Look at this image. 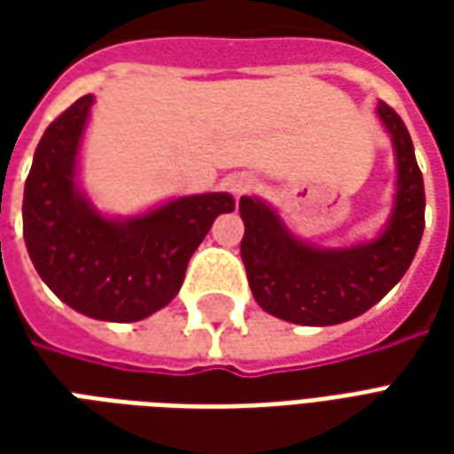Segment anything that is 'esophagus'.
<instances>
[{"instance_id": "esophagus-1", "label": "esophagus", "mask_w": 454, "mask_h": 454, "mask_svg": "<svg viewBox=\"0 0 454 454\" xmlns=\"http://www.w3.org/2000/svg\"><path fill=\"white\" fill-rule=\"evenodd\" d=\"M226 187L236 194V197H243V194H247L250 189L255 187V179L250 177V175H231V177L226 179Z\"/></svg>"}]
</instances>
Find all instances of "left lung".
Instances as JSON below:
<instances>
[{
	"instance_id": "obj_1",
	"label": "left lung",
	"mask_w": 454,
	"mask_h": 454,
	"mask_svg": "<svg viewBox=\"0 0 454 454\" xmlns=\"http://www.w3.org/2000/svg\"><path fill=\"white\" fill-rule=\"evenodd\" d=\"M377 116L391 136L396 187L389 218L370 240L314 246L294 236L267 201L240 197L246 223L240 257L253 296L267 314L299 325L345 324L389 294L413 262L426 226L423 175L399 114L380 102Z\"/></svg>"
}]
</instances>
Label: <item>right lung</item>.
I'll return each instance as SVG.
<instances>
[{
  "instance_id": "right-lung-1",
  "label": "right lung",
  "mask_w": 454,
  "mask_h": 454,
  "mask_svg": "<svg viewBox=\"0 0 454 454\" xmlns=\"http://www.w3.org/2000/svg\"><path fill=\"white\" fill-rule=\"evenodd\" d=\"M94 97L84 94L45 129L24 187V240L35 272L80 314L133 324L177 296L189 257L228 192L175 197L136 216H109L80 184V150Z\"/></svg>"
}]
</instances>
